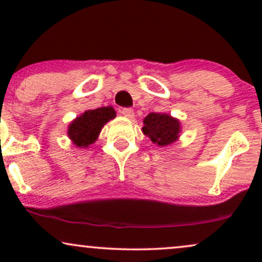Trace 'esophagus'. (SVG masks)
<instances>
[{
    "label": "esophagus",
    "instance_id": "esophagus-1",
    "mask_svg": "<svg viewBox=\"0 0 262 262\" xmlns=\"http://www.w3.org/2000/svg\"><path fill=\"white\" fill-rule=\"evenodd\" d=\"M122 114L124 117H127V118H129V119L134 118V111L132 110V108H123Z\"/></svg>",
    "mask_w": 262,
    "mask_h": 262
}]
</instances>
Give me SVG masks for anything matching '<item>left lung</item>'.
<instances>
[{
  "label": "left lung",
  "instance_id": "8db88e82",
  "mask_svg": "<svg viewBox=\"0 0 262 262\" xmlns=\"http://www.w3.org/2000/svg\"><path fill=\"white\" fill-rule=\"evenodd\" d=\"M143 124L144 135L161 148L179 140L181 133V123L167 113H149L143 119Z\"/></svg>",
  "mask_w": 262,
  "mask_h": 262
}]
</instances>
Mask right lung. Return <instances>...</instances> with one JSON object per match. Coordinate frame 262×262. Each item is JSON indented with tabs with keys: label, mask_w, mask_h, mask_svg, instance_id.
I'll list each match as a JSON object with an SVG mask.
<instances>
[{
	"label": "right lung",
	"mask_w": 262,
	"mask_h": 262,
	"mask_svg": "<svg viewBox=\"0 0 262 262\" xmlns=\"http://www.w3.org/2000/svg\"><path fill=\"white\" fill-rule=\"evenodd\" d=\"M113 118H116V111L111 106L86 111L69 124V139L77 148H89L98 139L104 124Z\"/></svg>",
	"instance_id": "obj_1"
}]
</instances>
